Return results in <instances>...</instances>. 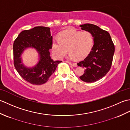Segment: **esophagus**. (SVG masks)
Segmentation results:
<instances>
[{
    "instance_id": "34e87169",
    "label": "esophagus",
    "mask_w": 130,
    "mask_h": 130,
    "mask_svg": "<svg viewBox=\"0 0 130 130\" xmlns=\"http://www.w3.org/2000/svg\"><path fill=\"white\" fill-rule=\"evenodd\" d=\"M69 63V64L73 66L74 67H77V64L75 63H72V62H68Z\"/></svg>"
}]
</instances>
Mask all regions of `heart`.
I'll return each mask as SVG.
<instances>
[{
    "label": "heart",
    "instance_id": "obj_1",
    "mask_svg": "<svg viewBox=\"0 0 130 130\" xmlns=\"http://www.w3.org/2000/svg\"><path fill=\"white\" fill-rule=\"evenodd\" d=\"M93 35L88 31L81 32L70 29L61 33L59 39L52 41V53L58 59H61L69 51L71 58L83 59L90 53L93 46Z\"/></svg>",
    "mask_w": 130,
    "mask_h": 130
}]
</instances>
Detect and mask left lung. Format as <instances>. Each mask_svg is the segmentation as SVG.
Here are the masks:
<instances>
[{
    "label": "left lung",
    "mask_w": 130,
    "mask_h": 130,
    "mask_svg": "<svg viewBox=\"0 0 130 130\" xmlns=\"http://www.w3.org/2000/svg\"><path fill=\"white\" fill-rule=\"evenodd\" d=\"M80 27L82 30L92 34L94 45L88 56L77 63L85 69L83 75L79 78L83 82L93 83L103 78L109 71L115 53V46L109 33L98 26L87 23Z\"/></svg>",
    "instance_id": "left-lung-1"
}]
</instances>
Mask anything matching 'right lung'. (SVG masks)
Instances as JSON below:
<instances>
[{
	"label": "right lung",
	"instance_id": "obj_1",
	"mask_svg": "<svg viewBox=\"0 0 130 130\" xmlns=\"http://www.w3.org/2000/svg\"><path fill=\"white\" fill-rule=\"evenodd\" d=\"M52 36L50 28L43 26L21 32L13 43L14 65L24 80L32 84L41 85L48 81L61 61H54L50 55ZM32 48L38 52L39 60L33 67H27L22 62L21 55L26 49Z\"/></svg>",
	"mask_w": 130,
	"mask_h": 130
}]
</instances>
